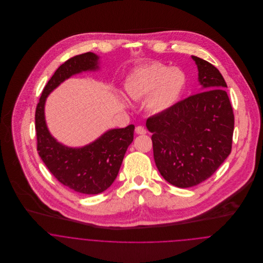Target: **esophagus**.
Returning <instances> with one entry per match:
<instances>
[{
	"mask_svg": "<svg viewBox=\"0 0 263 263\" xmlns=\"http://www.w3.org/2000/svg\"><path fill=\"white\" fill-rule=\"evenodd\" d=\"M136 133H137L138 135H145V134L147 133V130L145 129V127L139 125V126L136 127Z\"/></svg>",
	"mask_w": 263,
	"mask_h": 263,
	"instance_id": "1",
	"label": "esophagus"
}]
</instances>
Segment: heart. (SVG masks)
I'll return each instance as SVG.
<instances>
[{"label":"heart","instance_id":"b5f03b06","mask_svg":"<svg viewBox=\"0 0 263 263\" xmlns=\"http://www.w3.org/2000/svg\"><path fill=\"white\" fill-rule=\"evenodd\" d=\"M185 84V76L176 68L162 64H151L136 69L125 82L129 98L139 100L151 95L148 107L153 112L169 108L179 97Z\"/></svg>","mask_w":263,"mask_h":263}]
</instances>
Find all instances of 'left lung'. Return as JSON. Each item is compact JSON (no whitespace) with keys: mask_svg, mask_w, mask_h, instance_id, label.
Instances as JSON below:
<instances>
[{"mask_svg":"<svg viewBox=\"0 0 263 263\" xmlns=\"http://www.w3.org/2000/svg\"><path fill=\"white\" fill-rule=\"evenodd\" d=\"M198 70V93L147 119L153 133L156 166L177 187L197 185L210 178L232 150L234 113L220 71L192 55Z\"/></svg>","mask_w":263,"mask_h":263,"instance_id":"obj_1","label":"left lung"}]
</instances>
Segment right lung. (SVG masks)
I'll return each instance as SVG.
<instances>
[{"mask_svg": "<svg viewBox=\"0 0 263 263\" xmlns=\"http://www.w3.org/2000/svg\"><path fill=\"white\" fill-rule=\"evenodd\" d=\"M98 55L86 52L65 62L45 85L35 111L38 155L50 173L65 186L84 194H98L115 180L124 154L134 141L135 125L109 129L95 142L69 148L59 143L48 132L44 104L48 94L76 74L98 70Z\"/></svg>", "mask_w": 263, "mask_h": 263, "instance_id": "1", "label": "right lung"}]
</instances>
